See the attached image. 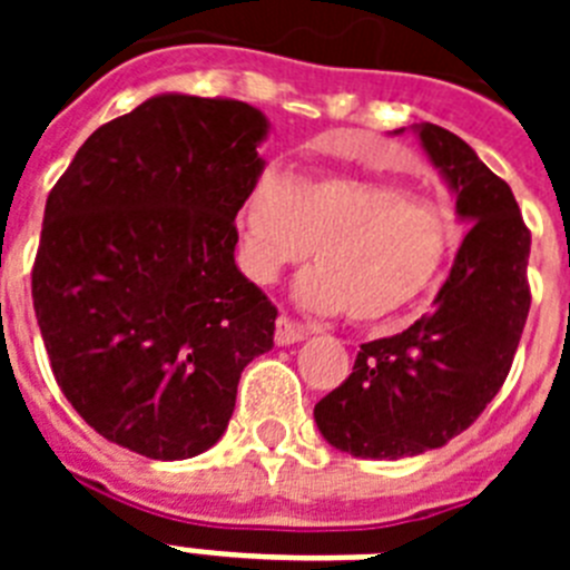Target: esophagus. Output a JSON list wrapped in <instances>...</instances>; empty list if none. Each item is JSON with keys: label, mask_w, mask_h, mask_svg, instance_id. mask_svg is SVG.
I'll return each instance as SVG.
<instances>
[{"label": "esophagus", "mask_w": 570, "mask_h": 570, "mask_svg": "<svg viewBox=\"0 0 570 570\" xmlns=\"http://www.w3.org/2000/svg\"><path fill=\"white\" fill-rule=\"evenodd\" d=\"M276 342H279V345H294V342H299V340H305V336H308V328H305V325H302V322H296L294 316H288V314H279L276 316Z\"/></svg>", "instance_id": "34e87169"}]
</instances>
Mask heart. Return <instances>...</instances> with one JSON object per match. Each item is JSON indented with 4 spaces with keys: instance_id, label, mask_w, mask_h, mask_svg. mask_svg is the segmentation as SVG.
Listing matches in <instances>:
<instances>
[{
    "instance_id": "heart-1",
    "label": "heart",
    "mask_w": 570,
    "mask_h": 570,
    "mask_svg": "<svg viewBox=\"0 0 570 570\" xmlns=\"http://www.w3.org/2000/svg\"><path fill=\"white\" fill-rule=\"evenodd\" d=\"M242 254L254 279H276L316 249L299 282L302 302L380 322L414 305L456 245L454 214L405 185L356 174L276 170L256 176L239 208Z\"/></svg>"
}]
</instances>
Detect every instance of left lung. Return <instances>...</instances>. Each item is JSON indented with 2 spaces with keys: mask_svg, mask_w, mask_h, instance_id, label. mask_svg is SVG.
<instances>
[{
  "mask_svg": "<svg viewBox=\"0 0 570 570\" xmlns=\"http://www.w3.org/2000/svg\"><path fill=\"white\" fill-rule=\"evenodd\" d=\"M420 139L473 225L434 311L360 345L351 376L316 402L322 436L362 460L416 456L471 428L500 394L531 311V230L508 183L440 125H420Z\"/></svg>",
  "mask_w": 570,
  "mask_h": 570,
  "instance_id": "8db88e82",
  "label": "left lung"
}]
</instances>
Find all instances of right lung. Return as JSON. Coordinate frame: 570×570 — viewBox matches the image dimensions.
Segmentation results:
<instances>
[{
    "label": "right lung",
    "instance_id": "add662e5",
    "mask_svg": "<svg viewBox=\"0 0 570 570\" xmlns=\"http://www.w3.org/2000/svg\"><path fill=\"white\" fill-rule=\"evenodd\" d=\"M265 116L165 94L85 139L50 188L30 271L45 351L97 434L188 460L228 428L276 308L234 262Z\"/></svg>",
    "mask_w": 570,
    "mask_h": 570
}]
</instances>
